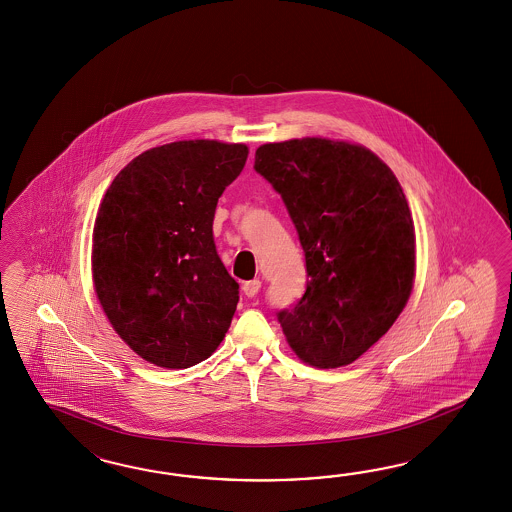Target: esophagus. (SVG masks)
Returning <instances> with one entry per match:
<instances>
[{"mask_svg":"<svg viewBox=\"0 0 512 512\" xmlns=\"http://www.w3.org/2000/svg\"><path fill=\"white\" fill-rule=\"evenodd\" d=\"M259 289H261V281L259 279H251V281H246L244 285H242V291H244V295L255 296L259 293Z\"/></svg>","mask_w":512,"mask_h":512,"instance_id":"esophagus-1","label":"esophagus"}]
</instances>
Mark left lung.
<instances>
[{
  "mask_svg": "<svg viewBox=\"0 0 512 512\" xmlns=\"http://www.w3.org/2000/svg\"><path fill=\"white\" fill-rule=\"evenodd\" d=\"M253 169L281 195L306 255V291L278 311L285 338L315 368L355 362L413 289L415 227L400 182L368 148L310 137L259 146Z\"/></svg>",
  "mask_w": 512,
  "mask_h": 512,
  "instance_id": "1",
  "label": "left lung"
}]
</instances>
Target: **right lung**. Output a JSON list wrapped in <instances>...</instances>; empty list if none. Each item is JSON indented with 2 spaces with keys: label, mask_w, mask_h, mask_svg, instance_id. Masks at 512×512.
I'll return each instance as SVG.
<instances>
[{
  "label": "right lung",
  "mask_w": 512,
  "mask_h": 512,
  "mask_svg": "<svg viewBox=\"0 0 512 512\" xmlns=\"http://www.w3.org/2000/svg\"><path fill=\"white\" fill-rule=\"evenodd\" d=\"M246 144L180 140L146 150L112 180L93 227L95 293L118 336L150 364L210 357L238 304L214 242L217 199Z\"/></svg>",
  "instance_id": "obj_1"
}]
</instances>
